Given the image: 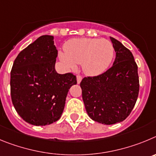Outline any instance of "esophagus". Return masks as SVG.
<instances>
[{"label":"esophagus","instance_id":"esophagus-1","mask_svg":"<svg viewBox=\"0 0 156 156\" xmlns=\"http://www.w3.org/2000/svg\"><path fill=\"white\" fill-rule=\"evenodd\" d=\"M81 79H82V77H81V75H77V81H78V84H79L80 82H81Z\"/></svg>","mask_w":156,"mask_h":156}]
</instances>
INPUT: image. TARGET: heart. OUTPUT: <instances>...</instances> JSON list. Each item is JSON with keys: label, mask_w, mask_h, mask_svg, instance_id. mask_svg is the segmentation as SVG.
<instances>
[{"label": "heart", "mask_w": 156, "mask_h": 156, "mask_svg": "<svg viewBox=\"0 0 156 156\" xmlns=\"http://www.w3.org/2000/svg\"><path fill=\"white\" fill-rule=\"evenodd\" d=\"M60 52L61 61L71 69L82 64L84 72L88 75H100L107 70L114 57V47L110 41L96 38L71 40Z\"/></svg>", "instance_id": "1"}]
</instances>
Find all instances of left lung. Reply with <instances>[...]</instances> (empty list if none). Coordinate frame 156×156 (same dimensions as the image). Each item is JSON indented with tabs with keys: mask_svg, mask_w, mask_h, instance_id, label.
<instances>
[{
	"mask_svg": "<svg viewBox=\"0 0 156 156\" xmlns=\"http://www.w3.org/2000/svg\"><path fill=\"white\" fill-rule=\"evenodd\" d=\"M110 40L116 52L113 66L97 76L85 77L80 83L88 116L108 125L127 118L139 93L137 65L132 53L114 38Z\"/></svg>",
	"mask_w": 156,
	"mask_h": 156,
	"instance_id": "left-lung-1",
	"label": "left lung"
}]
</instances>
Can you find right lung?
Listing matches in <instances>:
<instances>
[{
    "mask_svg": "<svg viewBox=\"0 0 156 156\" xmlns=\"http://www.w3.org/2000/svg\"><path fill=\"white\" fill-rule=\"evenodd\" d=\"M57 50L54 36H42L22 50L11 71V97L15 110L27 123L49 125L60 119L70 88L77 84L72 73L56 71Z\"/></svg>",
    "mask_w": 156,
    "mask_h": 156,
    "instance_id": "obj_1",
    "label": "right lung"
}]
</instances>
